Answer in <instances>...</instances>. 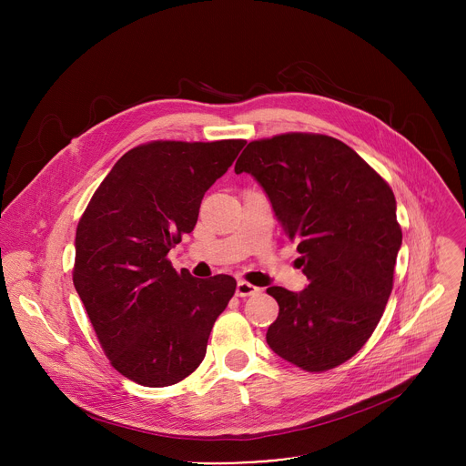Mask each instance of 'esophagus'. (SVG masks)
Returning <instances> with one entry per match:
<instances>
[{"label": "esophagus", "mask_w": 466, "mask_h": 466, "mask_svg": "<svg viewBox=\"0 0 466 466\" xmlns=\"http://www.w3.org/2000/svg\"><path fill=\"white\" fill-rule=\"evenodd\" d=\"M258 293H259V288H256V286H252L245 280L238 282V286H236V295L238 297H252V295H258Z\"/></svg>", "instance_id": "1"}]
</instances>
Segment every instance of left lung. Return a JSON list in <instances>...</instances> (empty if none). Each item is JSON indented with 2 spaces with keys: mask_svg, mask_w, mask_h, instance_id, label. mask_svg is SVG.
Here are the masks:
<instances>
[{
  "mask_svg": "<svg viewBox=\"0 0 466 466\" xmlns=\"http://www.w3.org/2000/svg\"><path fill=\"white\" fill-rule=\"evenodd\" d=\"M234 171L269 195L309 280L300 293L268 289L280 308L268 345L306 372L339 367L369 341L392 291L402 228L390 186L347 144L315 132L248 142Z\"/></svg>",
  "mask_w": 466,
  "mask_h": 466,
  "instance_id": "obj_1",
  "label": "left lung"
}]
</instances>
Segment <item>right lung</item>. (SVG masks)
Segmentation results:
<instances>
[{"mask_svg":"<svg viewBox=\"0 0 466 466\" xmlns=\"http://www.w3.org/2000/svg\"><path fill=\"white\" fill-rule=\"evenodd\" d=\"M243 146L142 144L114 164L79 219L74 286L110 365L132 381L167 387L205 360L236 280L175 271L167 252L193 230L207 189Z\"/></svg>","mask_w":466,"mask_h":466,"instance_id":"obj_1","label":"right lung"}]
</instances>
